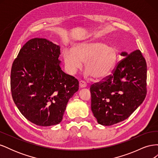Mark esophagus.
<instances>
[{
	"instance_id": "esophagus-1",
	"label": "esophagus",
	"mask_w": 158,
	"mask_h": 158,
	"mask_svg": "<svg viewBox=\"0 0 158 158\" xmlns=\"http://www.w3.org/2000/svg\"><path fill=\"white\" fill-rule=\"evenodd\" d=\"M79 85H80V88H85L86 87V84H85V82H84V81H83V80H80V82H79Z\"/></svg>"
}]
</instances>
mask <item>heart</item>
Here are the masks:
<instances>
[{
	"mask_svg": "<svg viewBox=\"0 0 158 158\" xmlns=\"http://www.w3.org/2000/svg\"><path fill=\"white\" fill-rule=\"evenodd\" d=\"M117 55L115 49L102 41H91L82 43L64 52L66 69L71 74L75 73L85 63L88 76L95 79H102L108 76L115 66Z\"/></svg>",
	"mask_w": 158,
	"mask_h": 158,
	"instance_id": "heart-1",
	"label": "heart"
}]
</instances>
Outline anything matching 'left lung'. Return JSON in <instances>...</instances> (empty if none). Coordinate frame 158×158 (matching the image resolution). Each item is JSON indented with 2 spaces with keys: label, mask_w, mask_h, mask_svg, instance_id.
<instances>
[{
  "label": "left lung",
  "mask_w": 158,
  "mask_h": 158,
  "mask_svg": "<svg viewBox=\"0 0 158 158\" xmlns=\"http://www.w3.org/2000/svg\"><path fill=\"white\" fill-rule=\"evenodd\" d=\"M113 74L90 86L91 108L98 123L110 126L127 119L144 102L147 93V65L140 50L128 54Z\"/></svg>",
  "instance_id": "8db88e82"
}]
</instances>
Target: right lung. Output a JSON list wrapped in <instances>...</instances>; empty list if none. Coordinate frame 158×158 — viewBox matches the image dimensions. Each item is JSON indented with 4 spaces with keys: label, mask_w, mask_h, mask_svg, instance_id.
<instances>
[{
    "label": "right lung",
    "mask_w": 158,
    "mask_h": 158,
    "mask_svg": "<svg viewBox=\"0 0 158 158\" xmlns=\"http://www.w3.org/2000/svg\"><path fill=\"white\" fill-rule=\"evenodd\" d=\"M60 47L44 38L23 45L14 60L10 74L12 96L28 121L48 127L61 122L79 82L61 70Z\"/></svg>",
    "instance_id": "add662e5"
}]
</instances>
